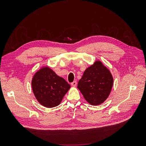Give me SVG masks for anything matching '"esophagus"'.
I'll list each match as a JSON object with an SVG mask.
<instances>
[{
	"instance_id": "1",
	"label": "esophagus",
	"mask_w": 146,
	"mask_h": 146,
	"mask_svg": "<svg viewBox=\"0 0 146 146\" xmlns=\"http://www.w3.org/2000/svg\"><path fill=\"white\" fill-rule=\"evenodd\" d=\"M70 85H71L72 86H76L77 85V82L74 81V82H73L70 83Z\"/></svg>"
}]
</instances>
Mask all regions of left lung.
Segmentation results:
<instances>
[{
	"label": "left lung",
	"instance_id": "obj_1",
	"mask_svg": "<svg viewBox=\"0 0 146 146\" xmlns=\"http://www.w3.org/2000/svg\"><path fill=\"white\" fill-rule=\"evenodd\" d=\"M113 84L110 70L100 61H97L85 70L77 88L88 103L98 105L108 98Z\"/></svg>",
	"mask_w": 146,
	"mask_h": 146
}]
</instances>
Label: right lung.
<instances>
[{"label": "right lung", "mask_w": 146, "mask_h": 146, "mask_svg": "<svg viewBox=\"0 0 146 146\" xmlns=\"http://www.w3.org/2000/svg\"><path fill=\"white\" fill-rule=\"evenodd\" d=\"M32 86L35 98L47 108L58 106L70 88L63 78L48 67L42 68L35 74Z\"/></svg>", "instance_id": "right-lung-1"}]
</instances>
